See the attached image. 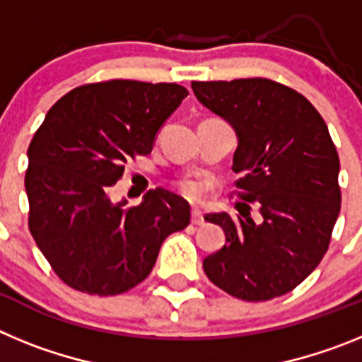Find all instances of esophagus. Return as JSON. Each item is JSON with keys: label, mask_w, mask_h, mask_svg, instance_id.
Returning <instances> with one entry per match:
<instances>
[{"label": "esophagus", "mask_w": 362, "mask_h": 362, "mask_svg": "<svg viewBox=\"0 0 362 362\" xmlns=\"http://www.w3.org/2000/svg\"><path fill=\"white\" fill-rule=\"evenodd\" d=\"M204 219H203V214H201L199 209H194L192 210V225H203Z\"/></svg>", "instance_id": "34e87169"}]
</instances>
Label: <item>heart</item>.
Here are the masks:
<instances>
[{
	"label": "heart",
	"instance_id": "1",
	"mask_svg": "<svg viewBox=\"0 0 362 362\" xmlns=\"http://www.w3.org/2000/svg\"><path fill=\"white\" fill-rule=\"evenodd\" d=\"M177 188L185 197H188V199L196 201V199H199V197H201L199 185L194 183V181H181V183L177 185Z\"/></svg>",
	"mask_w": 362,
	"mask_h": 362
}]
</instances>
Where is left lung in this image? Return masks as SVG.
Returning a JSON list of instances; mask_svg holds the SVG:
<instances>
[{
    "label": "left lung",
    "mask_w": 362,
    "mask_h": 362,
    "mask_svg": "<svg viewBox=\"0 0 362 362\" xmlns=\"http://www.w3.org/2000/svg\"><path fill=\"white\" fill-rule=\"evenodd\" d=\"M199 103L238 134V210L206 214L226 243L203 261L216 286L243 300L292 292L325 257L341 210L339 156L315 107L264 78L192 81ZM258 217L250 216L251 206Z\"/></svg>",
    "instance_id": "obj_1"
}]
</instances>
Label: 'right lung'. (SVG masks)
<instances>
[{
  "instance_id": "right-lung-1",
  "label": "right lung",
  "mask_w": 362,
  "mask_h": 362,
  "mask_svg": "<svg viewBox=\"0 0 362 362\" xmlns=\"http://www.w3.org/2000/svg\"><path fill=\"white\" fill-rule=\"evenodd\" d=\"M188 90L132 79L81 85L49 110L28 145V228L57 277L92 296H117L145 281L190 204L156 188L141 204L112 203L124 163L152 152Z\"/></svg>"
}]
</instances>
